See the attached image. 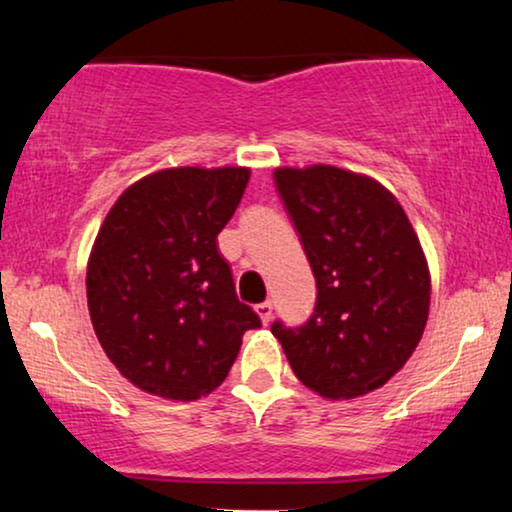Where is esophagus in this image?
Segmentation results:
<instances>
[{"label": "esophagus", "instance_id": "1", "mask_svg": "<svg viewBox=\"0 0 512 512\" xmlns=\"http://www.w3.org/2000/svg\"><path fill=\"white\" fill-rule=\"evenodd\" d=\"M255 309H257V313H260V318H262V323H264V325H267L269 320H271V316H274V304H271V302H262V304H257Z\"/></svg>", "mask_w": 512, "mask_h": 512}]
</instances>
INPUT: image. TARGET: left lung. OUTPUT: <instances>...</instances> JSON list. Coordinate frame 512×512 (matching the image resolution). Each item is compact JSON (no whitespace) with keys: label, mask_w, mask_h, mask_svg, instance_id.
Here are the masks:
<instances>
[{"label":"left lung","mask_w":512,"mask_h":512,"mask_svg":"<svg viewBox=\"0 0 512 512\" xmlns=\"http://www.w3.org/2000/svg\"><path fill=\"white\" fill-rule=\"evenodd\" d=\"M276 192L316 278L299 327L276 320L292 372L311 391L349 400L384 386L424 335L431 276L395 196L335 166L278 168Z\"/></svg>","instance_id":"8db88e82"}]
</instances>
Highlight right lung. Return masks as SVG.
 Returning <instances> with one entry per match:
<instances>
[{
  "label": "right lung",
  "instance_id": "right-lung-1",
  "mask_svg": "<svg viewBox=\"0 0 512 512\" xmlns=\"http://www.w3.org/2000/svg\"><path fill=\"white\" fill-rule=\"evenodd\" d=\"M248 168H170L109 210L86 271L88 311L107 358L142 391L196 400L227 377L262 320L236 297L217 234Z\"/></svg>",
  "mask_w": 512,
  "mask_h": 512
}]
</instances>
